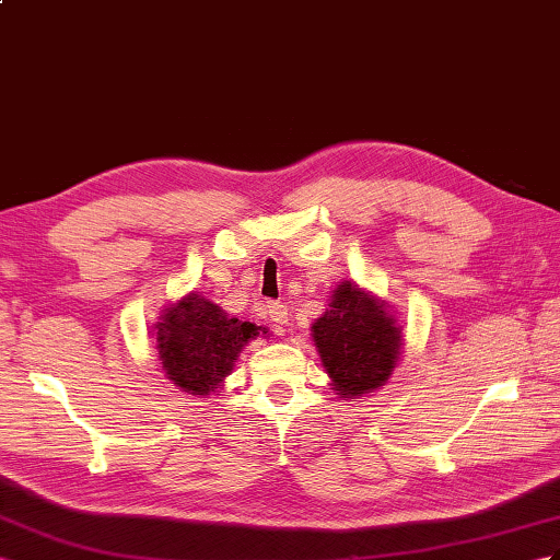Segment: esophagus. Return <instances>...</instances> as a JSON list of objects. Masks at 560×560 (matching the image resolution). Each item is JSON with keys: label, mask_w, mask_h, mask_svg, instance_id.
Wrapping results in <instances>:
<instances>
[{"label": "esophagus", "mask_w": 560, "mask_h": 560, "mask_svg": "<svg viewBox=\"0 0 560 560\" xmlns=\"http://www.w3.org/2000/svg\"><path fill=\"white\" fill-rule=\"evenodd\" d=\"M265 310H267V317H269V322L275 324V326L289 324V307H285L283 303H267V305H265Z\"/></svg>", "instance_id": "1"}]
</instances>
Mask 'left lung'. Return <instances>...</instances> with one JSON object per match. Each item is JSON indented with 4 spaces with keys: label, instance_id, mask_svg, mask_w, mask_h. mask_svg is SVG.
<instances>
[{
    "label": "left lung",
    "instance_id": "left-lung-1",
    "mask_svg": "<svg viewBox=\"0 0 560 560\" xmlns=\"http://www.w3.org/2000/svg\"><path fill=\"white\" fill-rule=\"evenodd\" d=\"M312 340L336 395L354 399L378 390L402 354V326L388 303L342 281L322 317L312 324Z\"/></svg>",
    "mask_w": 560,
    "mask_h": 560
}]
</instances>
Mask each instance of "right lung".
Returning a JSON list of instances; mask_svg holds the SVG:
<instances>
[{"instance_id":"1","label":"right lung","mask_w":560,"mask_h":560,"mask_svg":"<svg viewBox=\"0 0 560 560\" xmlns=\"http://www.w3.org/2000/svg\"><path fill=\"white\" fill-rule=\"evenodd\" d=\"M153 328L165 376L182 393L198 397L218 393L243 346L267 334L262 326L229 317L220 305L198 293L165 307Z\"/></svg>"}]
</instances>
